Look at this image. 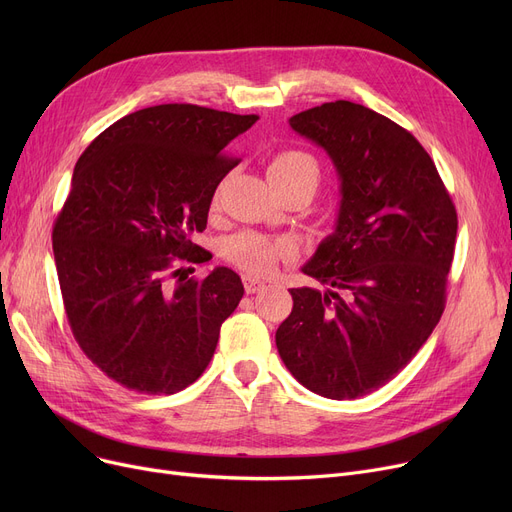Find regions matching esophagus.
Wrapping results in <instances>:
<instances>
[{"mask_svg":"<svg viewBox=\"0 0 512 512\" xmlns=\"http://www.w3.org/2000/svg\"><path fill=\"white\" fill-rule=\"evenodd\" d=\"M242 284H245V290L247 294H255V292H261L265 288V282L253 278V276H245L242 278Z\"/></svg>","mask_w":512,"mask_h":512,"instance_id":"obj_1","label":"esophagus"}]
</instances>
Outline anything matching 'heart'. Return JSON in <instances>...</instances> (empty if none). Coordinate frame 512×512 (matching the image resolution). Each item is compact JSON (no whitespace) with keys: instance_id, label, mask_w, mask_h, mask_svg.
<instances>
[{"instance_id":"obj_1","label":"heart","mask_w":512,"mask_h":512,"mask_svg":"<svg viewBox=\"0 0 512 512\" xmlns=\"http://www.w3.org/2000/svg\"><path fill=\"white\" fill-rule=\"evenodd\" d=\"M319 174L317 159L301 149L282 151L267 166V176H270L276 188L305 182L315 191ZM292 253V242L284 238H270L253 230L238 232L224 242L226 259L251 276H265L274 272L276 265L290 259Z\"/></svg>"}]
</instances>
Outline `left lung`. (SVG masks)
I'll list each match as a JSON object with an SVG mask.
<instances>
[{
	"instance_id": "obj_1",
	"label": "left lung",
	"mask_w": 512,
	"mask_h": 512,
	"mask_svg": "<svg viewBox=\"0 0 512 512\" xmlns=\"http://www.w3.org/2000/svg\"><path fill=\"white\" fill-rule=\"evenodd\" d=\"M290 126L332 157L342 201L303 267L326 290L290 288L276 346L305 388L351 400L388 384L438 326L459 220L434 159L386 116L338 99Z\"/></svg>"
}]
</instances>
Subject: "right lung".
Masks as SVG:
<instances>
[{"label": "right lung", "mask_w": 512, "mask_h": 512, "mask_svg": "<svg viewBox=\"0 0 512 512\" xmlns=\"http://www.w3.org/2000/svg\"><path fill=\"white\" fill-rule=\"evenodd\" d=\"M259 116L164 103L105 128L78 157L53 224V257L70 330L120 386L174 394L199 380L245 288L228 267L188 278L211 253L215 188L238 166L226 145Z\"/></svg>", "instance_id": "add662e5"}]
</instances>
